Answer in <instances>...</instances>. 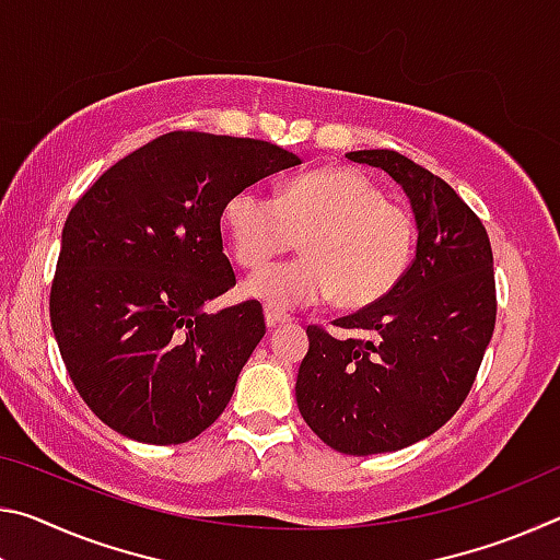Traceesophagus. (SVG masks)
Instances as JSON below:
<instances>
[{"mask_svg":"<svg viewBox=\"0 0 560 560\" xmlns=\"http://www.w3.org/2000/svg\"><path fill=\"white\" fill-rule=\"evenodd\" d=\"M264 318H267V326L269 328H277V326H283V324H289V316L287 314H281V311H277V308H264Z\"/></svg>","mask_w":560,"mask_h":560,"instance_id":"esophagus-1","label":"esophagus"}]
</instances>
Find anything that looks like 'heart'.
<instances>
[{
    "mask_svg": "<svg viewBox=\"0 0 560 560\" xmlns=\"http://www.w3.org/2000/svg\"><path fill=\"white\" fill-rule=\"evenodd\" d=\"M224 226L244 269L267 267L303 236L306 257L246 281L252 296L277 311L334 296L343 308L371 306L400 283L415 254L412 214L350 167L301 175L279 197L254 185L236 189L224 205Z\"/></svg>",
    "mask_w": 560,
    "mask_h": 560,
    "instance_id": "1",
    "label": "heart"
}]
</instances>
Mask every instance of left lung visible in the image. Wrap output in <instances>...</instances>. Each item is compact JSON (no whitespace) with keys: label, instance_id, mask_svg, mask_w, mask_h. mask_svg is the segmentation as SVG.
Wrapping results in <instances>:
<instances>
[{"label":"left lung","instance_id":"8db88e82","mask_svg":"<svg viewBox=\"0 0 560 560\" xmlns=\"http://www.w3.org/2000/svg\"><path fill=\"white\" fill-rule=\"evenodd\" d=\"M348 160L402 185L417 249L385 299L334 320L343 336L306 328L296 402L328 447L365 457L430 438L467 400L494 334L497 283L485 224L442 177L395 150Z\"/></svg>","mask_w":560,"mask_h":560}]
</instances>
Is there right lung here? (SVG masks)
I'll use <instances>...</instances> for the list:
<instances>
[{"label":"right lung","instance_id":"right-lung-1","mask_svg":"<svg viewBox=\"0 0 560 560\" xmlns=\"http://www.w3.org/2000/svg\"><path fill=\"white\" fill-rule=\"evenodd\" d=\"M296 165L267 140L173 130L118 160L73 205L51 328L73 387L110 430L183 444L224 412L267 334L259 301L205 314L236 283L224 205Z\"/></svg>","mask_w":560,"mask_h":560}]
</instances>
